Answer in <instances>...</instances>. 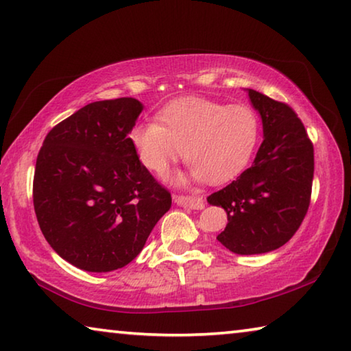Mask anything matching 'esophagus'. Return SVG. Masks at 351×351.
Returning a JSON list of instances; mask_svg holds the SVG:
<instances>
[{
	"label": "esophagus",
	"mask_w": 351,
	"mask_h": 351,
	"mask_svg": "<svg viewBox=\"0 0 351 351\" xmlns=\"http://www.w3.org/2000/svg\"><path fill=\"white\" fill-rule=\"evenodd\" d=\"M176 203L181 207H186V209H193V210H201L204 209V199L203 197H193V195H189V197H178Z\"/></svg>",
	"instance_id": "esophagus-1"
}]
</instances>
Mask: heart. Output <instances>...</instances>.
Wrapping results in <instances>:
<instances>
[{
  "label": "heart",
  "instance_id": "b5f03b06",
  "mask_svg": "<svg viewBox=\"0 0 351 351\" xmlns=\"http://www.w3.org/2000/svg\"><path fill=\"white\" fill-rule=\"evenodd\" d=\"M158 123H138L130 132L136 156L147 170L164 176L184 158L187 173L173 181L226 182L251 161L258 141V119L246 105L212 102L186 97L171 102L158 112Z\"/></svg>",
  "mask_w": 351,
  "mask_h": 351
}]
</instances>
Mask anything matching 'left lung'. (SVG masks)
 <instances>
[{
	"mask_svg": "<svg viewBox=\"0 0 351 351\" xmlns=\"http://www.w3.org/2000/svg\"><path fill=\"white\" fill-rule=\"evenodd\" d=\"M263 123L251 167L207 203L223 207L228 224L217 240L240 255L274 251L295 234L310 206L314 150L304 123L287 104L246 90Z\"/></svg>",
	"mask_w": 351,
	"mask_h": 351,
	"instance_id": "8db88e82",
	"label": "left lung"
}]
</instances>
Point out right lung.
I'll return each mask as SVG.
<instances>
[{
    "instance_id": "add662e5",
    "label": "right lung",
    "mask_w": 351,
    "mask_h": 351,
    "mask_svg": "<svg viewBox=\"0 0 351 351\" xmlns=\"http://www.w3.org/2000/svg\"><path fill=\"white\" fill-rule=\"evenodd\" d=\"M138 99L88 104L51 130L35 164L34 209L51 247L75 268L128 265L170 209L169 190L136 156Z\"/></svg>"
}]
</instances>
